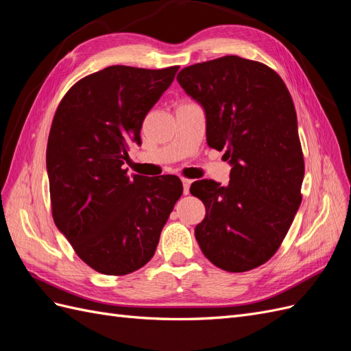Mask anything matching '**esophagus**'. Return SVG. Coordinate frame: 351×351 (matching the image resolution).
Listing matches in <instances>:
<instances>
[{"mask_svg": "<svg viewBox=\"0 0 351 351\" xmlns=\"http://www.w3.org/2000/svg\"><path fill=\"white\" fill-rule=\"evenodd\" d=\"M182 183H183V193H184V195H189V192H190V184H192V180L182 178Z\"/></svg>", "mask_w": 351, "mask_h": 351, "instance_id": "1", "label": "esophagus"}]
</instances>
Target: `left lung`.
<instances>
[{
  "label": "left lung",
  "mask_w": 351,
  "mask_h": 351,
  "mask_svg": "<svg viewBox=\"0 0 351 351\" xmlns=\"http://www.w3.org/2000/svg\"><path fill=\"white\" fill-rule=\"evenodd\" d=\"M177 80L206 114V142L226 149L228 186L199 180L206 215L195 228L205 256L228 272L268 262L302 204L304 159L291 95L259 61L237 56L189 66Z\"/></svg>",
  "instance_id": "left-lung-1"
}]
</instances>
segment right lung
Masks as SVG:
<instances>
[{
  "label": "right lung",
  "mask_w": 351,
  "mask_h": 351,
  "mask_svg": "<svg viewBox=\"0 0 351 351\" xmlns=\"http://www.w3.org/2000/svg\"><path fill=\"white\" fill-rule=\"evenodd\" d=\"M178 69L107 67L74 83L56 111L47 145L52 218L97 272L125 275L149 262L183 193L176 176L130 177L121 167Z\"/></svg>",
  "instance_id": "right-lung-1"
}]
</instances>
